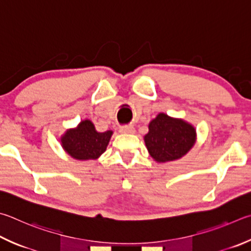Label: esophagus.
<instances>
[{
	"label": "esophagus",
	"instance_id": "34e87169",
	"mask_svg": "<svg viewBox=\"0 0 251 251\" xmlns=\"http://www.w3.org/2000/svg\"><path fill=\"white\" fill-rule=\"evenodd\" d=\"M120 131L122 134H134L135 128L133 126H122L120 128Z\"/></svg>",
	"mask_w": 251,
	"mask_h": 251
}]
</instances>
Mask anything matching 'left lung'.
I'll return each mask as SVG.
<instances>
[{"label": "left lung", "mask_w": 251, "mask_h": 251, "mask_svg": "<svg viewBox=\"0 0 251 251\" xmlns=\"http://www.w3.org/2000/svg\"><path fill=\"white\" fill-rule=\"evenodd\" d=\"M144 136L150 156L158 163L175 161L188 153L197 141L195 127L182 118L159 113Z\"/></svg>", "instance_id": "left-lung-1"}]
</instances>
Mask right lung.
<instances>
[{"label": "right lung", "mask_w": 251, "mask_h": 251, "mask_svg": "<svg viewBox=\"0 0 251 251\" xmlns=\"http://www.w3.org/2000/svg\"><path fill=\"white\" fill-rule=\"evenodd\" d=\"M112 135L113 130L100 133L92 122L83 120L60 136V144L63 150L76 160H97L105 152Z\"/></svg>", "instance_id": "add662e5"}]
</instances>
